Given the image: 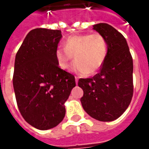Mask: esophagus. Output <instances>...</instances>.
Masks as SVG:
<instances>
[{
  "label": "esophagus",
  "instance_id": "esophagus-1",
  "mask_svg": "<svg viewBox=\"0 0 149 149\" xmlns=\"http://www.w3.org/2000/svg\"><path fill=\"white\" fill-rule=\"evenodd\" d=\"M75 79H76V83L77 84V83H78V77H75Z\"/></svg>",
  "mask_w": 149,
  "mask_h": 149
}]
</instances>
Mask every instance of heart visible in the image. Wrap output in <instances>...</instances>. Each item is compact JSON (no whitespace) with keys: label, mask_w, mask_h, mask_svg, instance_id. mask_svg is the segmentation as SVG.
Wrapping results in <instances>:
<instances>
[{"label":"heart","mask_w":149,"mask_h":149,"mask_svg":"<svg viewBox=\"0 0 149 149\" xmlns=\"http://www.w3.org/2000/svg\"><path fill=\"white\" fill-rule=\"evenodd\" d=\"M64 49L58 48L55 56L59 67L68 69L74 56L72 70L80 75L93 74L106 60L108 43L100 33L80 34L68 37L64 41Z\"/></svg>","instance_id":"b5f03b06"}]
</instances>
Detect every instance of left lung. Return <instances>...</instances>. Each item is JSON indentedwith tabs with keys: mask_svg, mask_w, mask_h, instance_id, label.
<instances>
[{
	"mask_svg": "<svg viewBox=\"0 0 149 149\" xmlns=\"http://www.w3.org/2000/svg\"><path fill=\"white\" fill-rule=\"evenodd\" d=\"M93 29L106 39L108 55L99 73L78 81L84 91L81 102L91 117L112 121L125 112L132 98V58L126 39L112 26L100 23Z\"/></svg>",
	"mask_w": 149,
	"mask_h": 149,
	"instance_id": "1",
	"label": "left lung"
}]
</instances>
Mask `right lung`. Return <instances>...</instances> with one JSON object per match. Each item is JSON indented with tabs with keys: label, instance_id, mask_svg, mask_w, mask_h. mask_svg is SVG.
Instances as JSON below:
<instances>
[{
	"label": "right lung",
	"instance_id": "1",
	"mask_svg": "<svg viewBox=\"0 0 149 149\" xmlns=\"http://www.w3.org/2000/svg\"><path fill=\"white\" fill-rule=\"evenodd\" d=\"M61 31L35 29L16 55L13 84L25 121L40 130L56 127L65 116V103L76 86L74 76L58 66L55 52Z\"/></svg>",
	"mask_w": 149,
	"mask_h": 149
}]
</instances>
